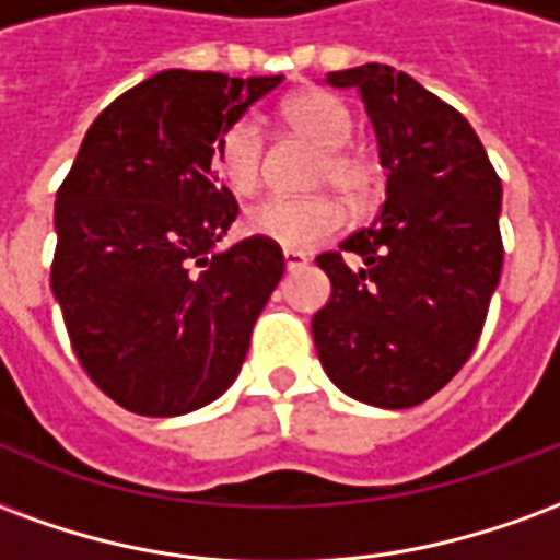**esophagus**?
Here are the masks:
<instances>
[{"instance_id":"esophagus-1","label":"esophagus","mask_w":560,"mask_h":560,"mask_svg":"<svg viewBox=\"0 0 560 560\" xmlns=\"http://www.w3.org/2000/svg\"><path fill=\"white\" fill-rule=\"evenodd\" d=\"M305 264H308V257H305L303 252H291V248H284V267H288V272H293V269H303Z\"/></svg>"}]
</instances>
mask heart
Instances as JSON below:
<instances>
[{"label": "heart", "instance_id": "b5f03b06", "mask_svg": "<svg viewBox=\"0 0 560 560\" xmlns=\"http://www.w3.org/2000/svg\"><path fill=\"white\" fill-rule=\"evenodd\" d=\"M281 114L296 135L324 149L315 183H329L348 200H360L369 188V167L357 152L345 149L353 135V116L345 102L329 92L308 90L293 95ZM212 171L236 195L255 191L264 171V131L255 119L243 116L221 131L212 147ZM243 228L281 248L308 252L345 228V209L324 195H272L245 209Z\"/></svg>", "mask_w": 560, "mask_h": 560}]
</instances>
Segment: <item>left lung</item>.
I'll use <instances>...</instances> for the list:
<instances>
[{"mask_svg": "<svg viewBox=\"0 0 560 560\" xmlns=\"http://www.w3.org/2000/svg\"><path fill=\"white\" fill-rule=\"evenodd\" d=\"M327 83L360 90L389 173L372 228L317 257L332 281L317 357L351 399L413 408L477 348L504 264L501 179L468 119L405 71L369 62Z\"/></svg>", "mask_w": 560, "mask_h": 560, "instance_id": "1", "label": "left lung"}]
</instances>
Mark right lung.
Here are the masks:
<instances>
[{"mask_svg":"<svg viewBox=\"0 0 560 560\" xmlns=\"http://www.w3.org/2000/svg\"><path fill=\"white\" fill-rule=\"evenodd\" d=\"M279 83L161 71L104 107L56 191L50 288L83 372L126 411H197L243 369L284 255L260 236L215 252L240 207L212 147Z\"/></svg>","mask_w":560,"mask_h":560,"instance_id":"obj_1","label":"right lung"}]
</instances>
